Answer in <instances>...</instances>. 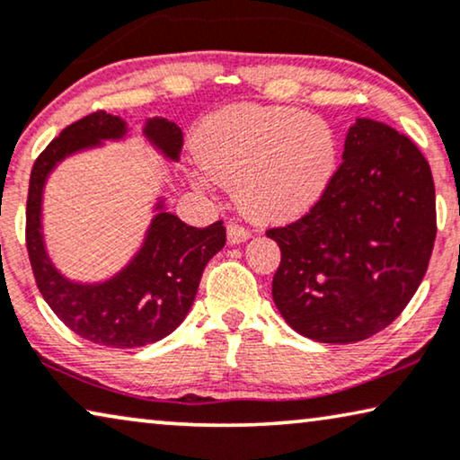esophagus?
Masks as SVG:
<instances>
[{"label":"esophagus","instance_id":"obj_1","mask_svg":"<svg viewBox=\"0 0 460 460\" xmlns=\"http://www.w3.org/2000/svg\"><path fill=\"white\" fill-rule=\"evenodd\" d=\"M226 234H228V243L230 244H238V243H244L246 238H249V230L243 228L241 224L236 222H230L228 228H226Z\"/></svg>","mask_w":460,"mask_h":460}]
</instances>
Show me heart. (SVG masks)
Returning a JSON list of instances; mask_svg holds the SVG:
<instances>
[{
    "mask_svg": "<svg viewBox=\"0 0 460 460\" xmlns=\"http://www.w3.org/2000/svg\"><path fill=\"white\" fill-rule=\"evenodd\" d=\"M201 186L236 182L251 217L282 222L309 211L338 170V138L323 118L288 105L243 103L211 116L197 132Z\"/></svg>",
    "mask_w": 460,
    "mask_h": 460,
    "instance_id": "b5f03b06",
    "label": "heart"
}]
</instances>
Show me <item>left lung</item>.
Listing matches in <instances>:
<instances>
[{"label": "left lung", "mask_w": 460, "mask_h": 460, "mask_svg": "<svg viewBox=\"0 0 460 460\" xmlns=\"http://www.w3.org/2000/svg\"><path fill=\"white\" fill-rule=\"evenodd\" d=\"M265 234L282 251L271 296L286 323L325 344L367 341L401 315L428 271L436 241L428 159L392 126L358 118L325 195Z\"/></svg>", "instance_id": "1"}]
</instances>
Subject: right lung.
Here are the masks:
<instances>
[{"label": "right lung", "instance_id": "add662e5", "mask_svg": "<svg viewBox=\"0 0 460 460\" xmlns=\"http://www.w3.org/2000/svg\"><path fill=\"white\" fill-rule=\"evenodd\" d=\"M126 132L124 119L105 111H93L66 126L32 165L26 199V249L45 303L75 334L111 349H138L172 334L190 311L205 265L226 244L222 219L195 228L159 201L143 246L114 278L83 284L59 274L43 241L41 205L48 176L72 153L119 141ZM143 135L164 157L178 162L182 130L174 122L149 118Z\"/></svg>", "mask_w": 460, "mask_h": 460}]
</instances>
